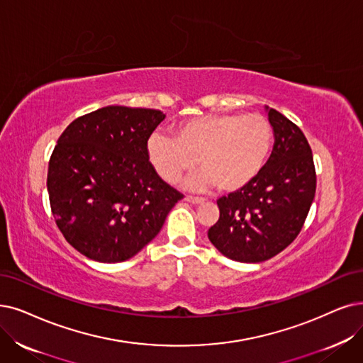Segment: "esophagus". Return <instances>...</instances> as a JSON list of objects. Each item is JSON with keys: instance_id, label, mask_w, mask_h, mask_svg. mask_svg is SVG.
<instances>
[{"instance_id": "obj_1", "label": "esophagus", "mask_w": 363, "mask_h": 363, "mask_svg": "<svg viewBox=\"0 0 363 363\" xmlns=\"http://www.w3.org/2000/svg\"><path fill=\"white\" fill-rule=\"evenodd\" d=\"M184 201H187V202H191V204H204V198H198V196H191V195H187L186 198H184Z\"/></svg>"}]
</instances>
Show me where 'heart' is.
Listing matches in <instances>:
<instances>
[{
	"instance_id": "1",
	"label": "heart",
	"mask_w": 363,
	"mask_h": 363,
	"mask_svg": "<svg viewBox=\"0 0 363 363\" xmlns=\"http://www.w3.org/2000/svg\"><path fill=\"white\" fill-rule=\"evenodd\" d=\"M274 129L264 114H206L180 122L174 137L155 133L147 155L156 174L167 183L195 168L201 172L186 180L189 189L214 186L235 192L252 183L264 169L272 147Z\"/></svg>"
}]
</instances>
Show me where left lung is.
<instances>
[{
  "label": "left lung",
  "mask_w": 363,
  "mask_h": 363,
  "mask_svg": "<svg viewBox=\"0 0 363 363\" xmlns=\"http://www.w3.org/2000/svg\"><path fill=\"white\" fill-rule=\"evenodd\" d=\"M274 149L259 176L217 199L220 217L208 238L222 255L256 264L283 252L301 232L315 194L310 144L286 116L268 108Z\"/></svg>",
  "instance_id": "8db88e82"
}]
</instances>
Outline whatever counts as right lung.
I'll list each match as a JSON object with an SVG mask.
<instances>
[{
    "mask_svg": "<svg viewBox=\"0 0 363 363\" xmlns=\"http://www.w3.org/2000/svg\"><path fill=\"white\" fill-rule=\"evenodd\" d=\"M165 114L108 106L72 121L49 161L55 222L77 252L114 264L135 256L161 230L183 195L157 176L147 141Z\"/></svg>",
    "mask_w": 363,
    "mask_h": 363,
    "instance_id": "1",
    "label": "right lung"
}]
</instances>
